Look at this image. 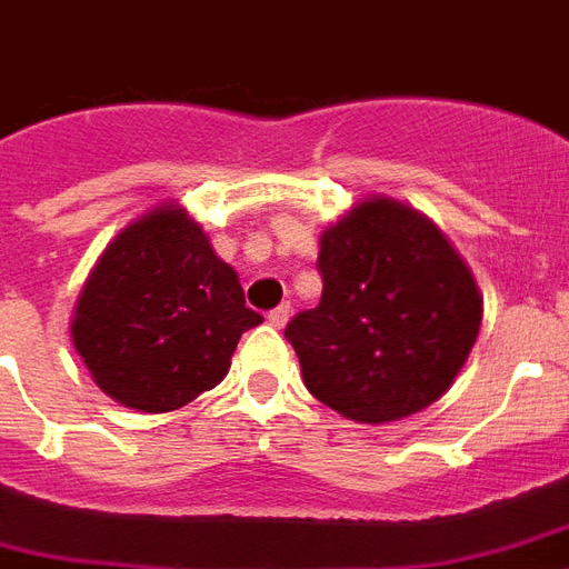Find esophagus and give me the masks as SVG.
<instances>
[{
    "label": "esophagus",
    "mask_w": 569,
    "mask_h": 569,
    "mask_svg": "<svg viewBox=\"0 0 569 569\" xmlns=\"http://www.w3.org/2000/svg\"><path fill=\"white\" fill-rule=\"evenodd\" d=\"M289 316H292V303L286 301V303H280V307H274V310L268 312V321H271L274 328H283L286 321H289Z\"/></svg>",
    "instance_id": "esophagus-1"
}]
</instances>
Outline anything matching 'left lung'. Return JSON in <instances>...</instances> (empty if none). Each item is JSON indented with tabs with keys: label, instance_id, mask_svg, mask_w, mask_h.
I'll list each match as a JSON object with an SVG mask.
<instances>
[{
	"label": "left lung",
	"instance_id": "8db88e82",
	"mask_svg": "<svg viewBox=\"0 0 569 569\" xmlns=\"http://www.w3.org/2000/svg\"><path fill=\"white\" fill-rule=\"evenodd\" d=\"M321 301L286 325L303 383L355 422L433 405L463 369L481 298L463 259L422 214L375 197L321 236Z\"/></svg>",
	"mask_w": 569,
	"mask_h": 569
}]
</instances>
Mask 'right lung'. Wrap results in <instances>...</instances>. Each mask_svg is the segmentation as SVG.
<instances>
[{
  "mask_svg": "<svg viewBox=\"0 0 569 569\" xmlns=\"http://www.w3.org/2000/svg\"><path fill=\"white\" fill-rule=\"evenodd\" d=\"M239 277L180 209H156L120 232L76 303L73 346L102 392L168 413L212 389L244 330Z\"/></svg>",
  "mask_w": 569,
  "mask_h": 569,
  "instance_id": "1",
  "label": "right lung"
}]
</instances>
